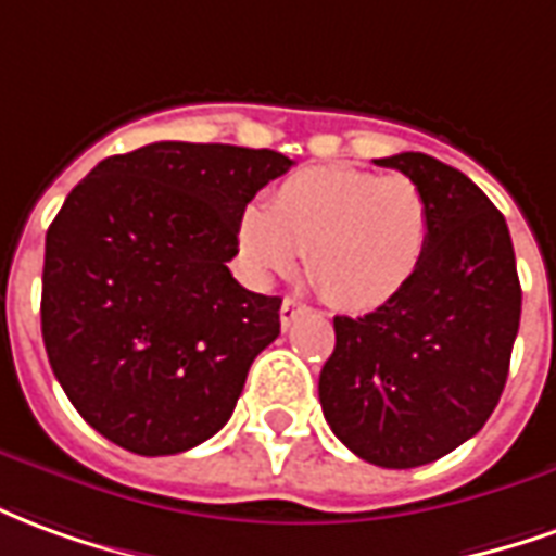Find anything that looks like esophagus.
<instances>
[{
  "label": "esophagus",
  "mask_w": 556,
  "mask_h": 556,
  "mask_svg": "<svg viewBox=\"0 0 556 556\" xmlns=\"http://www.w3.org/2000/svg\"><path fill=\"white\" fill-rule=\"evenodd\" d=\"M305 311H308V305H305V302L287 296L285 302H281V326H285V329H290V323L296 320V317H302Z\"/></svg>",
  "instance_id": "1"
}]
</instances>
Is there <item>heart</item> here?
Segmentation results:
<instances>
[{"instance_id":"1","label":"heart","mask_w":556,"mask_h":556,"mask_svg":"<svg viewBox=\"0 0 556 556\" xmlns=\"http://www.w3.org/2000/svg\"><path fill=\"white\" fill-rule=\"evenodd\" d=\"M431 200L410 176L311 167L278 185L266 206L239 218V254L257 281L287 275L308 251L329 302L371 311L401 296L431 245Z\"/></svg>"}]
</instances>
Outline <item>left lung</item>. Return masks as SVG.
<instances>
[{"mask_svg": "<svg viewBox=\"0 0 556 556\" xmlns=\"http://www.w3.org/2000/svg\"><path fill=\"white\" fill-rule=\"evenodd\" d=\"M374 164L431 200V245L413 285L365 317H334L320 371L326 422L368 464L410 470L482 431L509 377L521 285L506 218L443 161L401 152Z\"/></svg>", "mask_w": 556, "mask_h": 556, "instance_id": "8db88e82", "label": "left lung"}]
</instances>
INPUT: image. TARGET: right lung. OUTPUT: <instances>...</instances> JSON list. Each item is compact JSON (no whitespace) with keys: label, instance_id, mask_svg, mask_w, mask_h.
Here are the masks:
<instances>
[{"label":"right lung","instance_id":"add662e5","mask_svg":"<svg viewBox=\"0 0 556 556\" xmlns=\"http://www.w3.org/2000/svg\"><path fill=\"white\" fill-rule=\"evenodd\" d=\"M290 167L271 149L161 140L104 159L65 197L45 242L41 334L110 443L176 455L233 416L281 332V299L245 290L227 263L245 206Z\"/></svg>","mask_w":556,"mask_h":556}]
</instances>
